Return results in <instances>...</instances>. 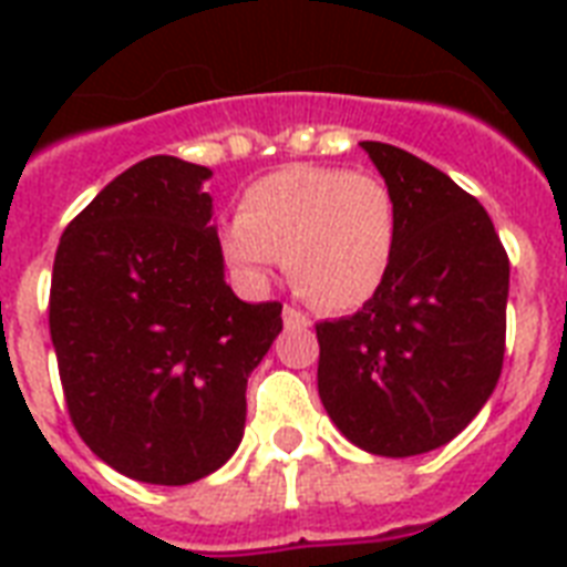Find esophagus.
I'll return each instance as SVG.
<instances>
[{
  "label": "esophagus",
  "mask_w": 567,
  "mask_h": 567,
  "mask_svg": "<svg viewBox=\"0 0 567 567\" xmlns=\"http://www.w3.org/2000/svg\"><path fill=\"white\" fill-rule=\"evenodd\" d=\"M282 323H285V329H306V327H311V320L306 318L302 311L291 309V306H285V309H282Z\"/></svg>",
  "instance_id": "34e87169"
}]
</instances>
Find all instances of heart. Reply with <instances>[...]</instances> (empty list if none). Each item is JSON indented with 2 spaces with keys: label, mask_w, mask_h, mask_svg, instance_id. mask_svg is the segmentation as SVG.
Masks as SVG:
<instances>
[{
  "label": "heart",
  "mask_w": 567,
  "mask_h": 567,
  "mask_svg": "<svg viewBox=\"0 0 567 567\" xmlns=\"http://www.w3.org/2000/svg\"><path fill=\"white\" fill-rule=\"evenodd\" d=\"M396 205L385 182L344 167L291 164L252 182L220 231L223 258L261 282L285 256L293 288L327 311L377 297L396 256Z\"/></svg>",
  "instance_id": "1"
}]
</instances>
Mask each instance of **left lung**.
Returning a JSON list of instances; mask_svg holds the SVG:
<instances>
[{
	"instance_id": "left-lung-1",
	"label": "left lung",
	"mask_w": 567,
	"mask_h": 567,
	"mask_svg": "<svg viewBox=\"0 0 567 567\" xmlns=\"http://www.w3.org/2000/svg\"><path fill=\"white\" fill-rule=\"evenodd\" d=\"M362 150L394 194L396 256L362 311L318 323V391L347 441L405 458L456 439L492 396L509 258L488 212L447 173L400 146Z\"/></svg>"
}]
</instances>
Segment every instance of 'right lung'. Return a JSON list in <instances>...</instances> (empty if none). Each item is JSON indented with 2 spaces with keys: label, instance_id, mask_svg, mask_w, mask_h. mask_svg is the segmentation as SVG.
Wrapping results in <instances>:
<instances>
[{
  "label": "right lung",
  "instance_id": "add662e5",
  "mask_svg": "<svg viewBox=\"0 0 567 567\" xmlns=\"http://www.w3.org/2000/svg\"><path fill=\"white\" fill-rule=\"evenodd\" d=\"M208 167L153 155L61 235L49 332L82 441L128 480L188 485L244 439L247 379L282 332L279 302L223 274Z\"/></svg>",
  "mask_w": 567,
  "mask_h": 567
}]
</instances>
